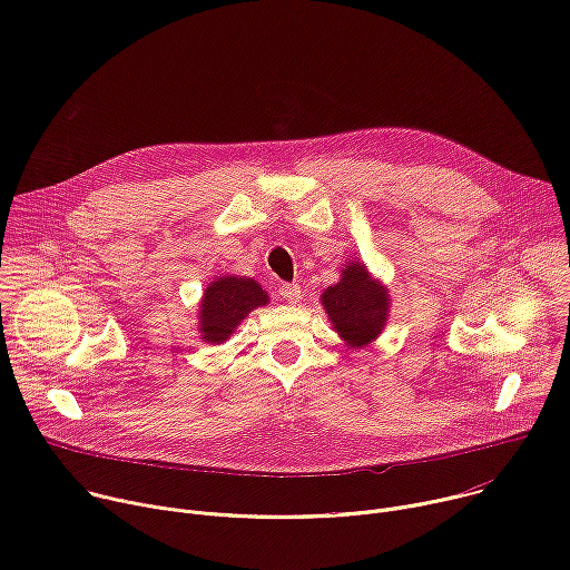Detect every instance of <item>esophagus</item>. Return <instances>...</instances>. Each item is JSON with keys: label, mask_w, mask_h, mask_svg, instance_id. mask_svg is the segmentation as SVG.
I'll return each instance as SVG.
<instances>
[{"label": "esophagus", "mask_w": 570, "mask_h": 570, "mask_svg": "<svg viewBox=\"0 0 570 570\" xmlns=\"http://www.w3.org/2000/svg\"><path fill=\"white\" fill-rule=\"evenodd\" d=\"M279 295L291 302V304H297L302 299V291H299V284H282L279 286Z\"/></svg>", "instance_id": "1"}]
</instances>
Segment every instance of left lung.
Masks as SVG:
<instances>
[{
  "label": "left lung",
  "instance_id": "left-lung-1",
  "mask_svg": "<svg viewBox=\"0 0 570 570\" xmlns=\"http://www.w3.org/2000/svg\"><path fill=\"white\" fill-rule=\"evenodd\" d=\"M332 327L350 347H365L383 332L387 322V288L376 282L365 264L350 262L341 282L322 293Z\"/></svg>",
  "mask_w": 570,
  "mask_h": 570
}]
</instances>
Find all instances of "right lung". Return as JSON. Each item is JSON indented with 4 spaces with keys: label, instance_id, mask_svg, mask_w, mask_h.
I'll list each match as a JSON object with an SVG mask.
<instances>
[{
    "label": "right lung",
    "instance_id": "add662e5",
    "mask_svg": "<svg viewBox=\"0 0 570 570\" xmlns=\"http://www.w3.org/2000/svg\"><path fill=\"white\" fill-rule=\"evenodd\" d=\"M268 304V293L250 277H218L200 299L198 330L205 343L220 345L246 320L250 311Z\"/></svg>",
    "mask_w": 570,
    "mask_h": 570
}]
</instances>
